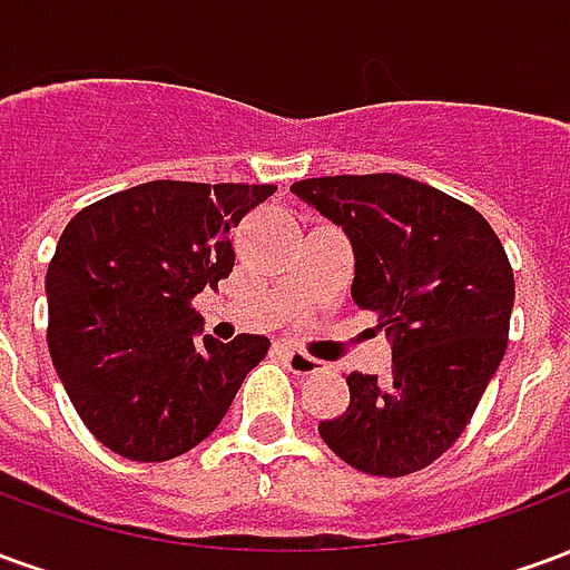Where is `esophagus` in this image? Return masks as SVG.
Segmentation results:
<instances>
[{
	"mask_svg": "<svg viewBox=\"0 0 570 570\" xmlns=\"http://www.w3.org/2000/svg\"><path fill=\"white\" fill-rule=\"evenodd\" d=\"M277 351H281L286 370L293 372V375H302V379H305V375H317V372H323V366L317 363V360L308 357V354H302V351H296V347L281 345Z\"/></svg>",
	"mask_w": 570,
	"mask_h": 570,
	"instance_id": "34e87169",
	"label": "esophagus"
}]
</instances>
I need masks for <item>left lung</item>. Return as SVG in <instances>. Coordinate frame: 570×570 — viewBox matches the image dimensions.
Returning a JSON list of instances; mask_svg holds the SVG:
<instances>
[{
    "label": "left lung",
    "mask_w": 570,
    "mask_h": 570,
    "mask_svg": "<svg viewBox=\"0 0 570 570\" xmlns=\"http://www.w3.org/2000/svg\"><path fill=\"white\" fill-rule=\"evenodd\" d=\"M289 191L342 225L351 296L391 335V375L351 372L323 442L372 476L433 464L464 433L507 351L513 268L482 213L400 174L298 179Z\"/></svg>",
    "instance_id": "8db88e82"
}]
</instances>
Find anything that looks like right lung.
I'll return each instance as SVG.
<instances>
[{
	"instance_id": "obj_1",
	"label": "right lung",
	"mask_w": 570,
	"mask_h": 570,
	"mask_svg": "<svg viewBox=\"0 0 570 570\" xmlns=\"http://www.w3.org/2000/svg\"><path fill=\"white\" fill-rule=\"evenodd\" d=\"M277 186L155 179L76 213L48 274V347L109 452L170 461L219 428L265 335L216 342L191 298L235 268L232 228Z\"/></svg>"
}]
</instances>
